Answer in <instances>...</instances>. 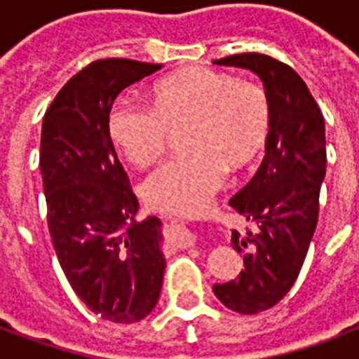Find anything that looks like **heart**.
Returning a JSON list of instances; mask_svg holds the SVG:
<instances>
[{
	"label": "heart",
	"instance_id": "b5f03b06",
	"mask_svg": "<svg viewBox=\"0 0 359 359\" xmlns=\"http://www.w3.org/2000/svg\"><path fill=\"white\" fill-rule=\"evenodd\" d=\"M149 109L113 105L107 134L128 163L149 167L180 136L187 157L149 175L142 194L149 208L196 215L217 192L225 171H244L264 151L271 133L269 95L259 84L208 67H187L156 82Z\"/></svg>",
	"mask_w": 359,
	"mask_h": 359
}]
</instances>
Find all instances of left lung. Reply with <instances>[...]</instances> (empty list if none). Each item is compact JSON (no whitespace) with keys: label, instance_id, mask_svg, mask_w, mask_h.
<instances>
[{"label":"left lung","instance_id":"left-lung-1","mask_svg":"<svg viewBox=\"0 0 359 359\" xmlns=\"http://www.w3.org/2000/svg\"><path fill=\"white\" fill-rule=\"evenodd\" d=\"M213 63L256 73L271 102L264 161L229 202L257 231L244 238L233 231V248L244 256V269L225 285H213L225 308L252 316L283 300L300 275L319 217L325 121L292 67L264 53H236Z\"/></svg>","mask_w":359,"mask_h":359}]
</instances>
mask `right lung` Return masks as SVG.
Instances as JSON below:
<instances>
[{"label": "right lung", "mask_w": 359, "mask_h": 359, "mask_svg": "<svg viewBox=\"0 0 359 359\" xmlns=\"http://www.w3.org/2000/svg\"><path fill=\"white\" fill-rule=\"evenodd\" d=\"M159 69L134 59L92 61L59 90L42 123L53 248L74 294L113 323L144 319L163 285L161 221H134L138 200L107 134L115 97Z\"/></svg>", "instance_id": "right-lung-1"}]
</instances>
